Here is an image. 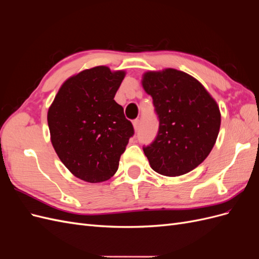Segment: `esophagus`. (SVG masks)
Segmentation results:
<instances>
[{"instance_id": "34e87169", "label": "esophagus", "mask_w": 259, "mask_h": 259, "mask_svg": "<svg viewBox=\"0 0 259 259\" xmlns=\"http://www.w3.org/2000/svg\"><path fill=\"white\" fill-rule=\"evenodd\" d=\"M133 126H134V130L137 132L139 128V120H134L133 121Z\"/></svg>"}]
</instances>
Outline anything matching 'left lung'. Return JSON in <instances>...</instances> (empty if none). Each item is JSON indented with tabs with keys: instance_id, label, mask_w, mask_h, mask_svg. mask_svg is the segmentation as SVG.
Instances as JSON below:
<instances>
[{
	"instance_id": "obj_1",
	"label": "left lung",
	"mask_w": 259,
	"mask_h": 259,
	"mask_svg": "<svg viewBox=\"0 0 259 259\" xmlns=\"http://www.w3.org/2000/svg\"><path fill=\"white\" fill-rule=\"evenodd\" d=\"M142 84L160 120L154 142L144 148L149 164L163 176L189 173L216 143L222 122L216 100L195 77L173 68L145 72Z\"/></svg>"
}]
</instances>
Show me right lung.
Segmentation results:
<instances>
[{
    "label": "right lung",
    "instance_id": "add662e5",
    "mask_svg": "<svg viewBox=\"0 0 259 259\" xmlns=\"http://www.w3.org/2000/svg\"><path fill=\"white\" fill-rule=\"evenodd\" d=\"M124 70L85 69L67 79L49 108L51 142L75 177L97 184L110 179L134 134L123 108L115 103Z\"/></svg>",
    "mask_w": 259,
    "mask_h": 259
}]
</instances>
